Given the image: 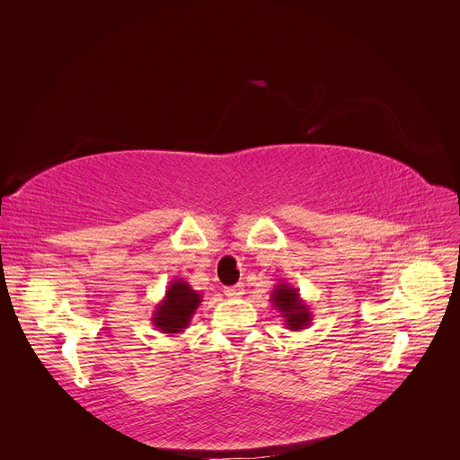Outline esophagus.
Returning a JSON list of instances; mask_svg holds the SVG:
<instances>
[{"mask_svg":"<svg viewBox=\"0 0 460 460\" xmlns=\"http://www.w3.org/2000/svg\"><path fill=\"white\" fill-rule=\"evenodd\" d=\"M225 294H226V297H230V299H238V297H242V296H243V286H242V284H238V286L226 288V289H225Z\"/></svg>","mask_w":460,"mask_h":460,"instance_id":"1","label":"esophagus"}]
</instances>
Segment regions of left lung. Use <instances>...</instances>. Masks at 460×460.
Instances as JSON below:
<instances>
[{
	"instance_id": "8db88e82",
	"label": "left lung",
	"mask_w": 460,
	"mask_h": 460,
	"mask_svg": "<svg viewBox=\"0 0 460 460\" xmlns=\"http://www.w3.org/2000/svg\"><path fill=\"white\" fill-rule=\"evenodd\" d=\"M270 303L284 318V326L291 332H299L311 326V309L301 299L299 289L288 282H278L270 294Z\"/></svg>"
}]
</instances>
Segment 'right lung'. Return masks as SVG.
I'll return each mask as SVG.
<instances>
[{
	"instance_id": "right-lung-1",
	"label": "right lung",
	"mask_w": 460,
	"mask_h": 460,
	"mask_svg": "<svg viewBox=\"0 0 460 460\" xmlns=\"http://www.w3.org/2000/svg\"><path fill=\"white\" fill-rule=\"evenodd\" d=\"M203 296L198 294L182 278H176L164 291V297L157 303L155 311L151 314V324L161 333H182L193 314H196Z\"/></svg>"
}]
</instances>
